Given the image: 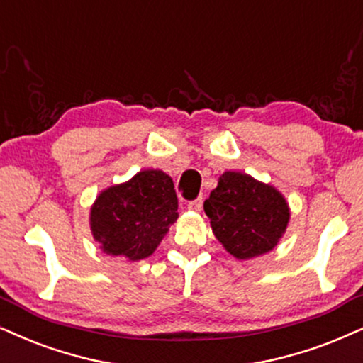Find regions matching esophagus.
<instances>
[{"mask_svg":"<svg viewBox=\"0 0 363 363\" xmlns=\"http://www.w3.org/2000/svg\"><path fill=\"white\" fill-rule=\"evenodd\" d=\"M201 206H203V199H201V196H199V199L191 200L190 203L186 205V208L191 210V211H200Z\"/></svg>","mask_w":363,"mask_h":363,"instance_id":"34e87169","label":"esophagus"}]
</instances>
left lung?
Segmentation results:
<instances>
[{
	"label": "left lung",
	"instance_id": "obj_1",
	"mask_svg": "<svg viewBox=\"0 0 363 363\" xmlns=\"http://www.w3.org/2000/svg\"><path fill=\"white\" fill-rule=\"evenodd\" d=\"M203 208L216 240L238 260L274 250L290 220L289 203L277 188L240 172L218 178Z\"/></svg>",
	"mask_w": 363,
	"mask_h": 363
}]
</instances>
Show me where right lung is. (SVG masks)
Returning a JSON list of instances; mask_svg holds the SVG:
<instances>
[{
  "label": "right lung",
  "mask_w": 363,
  "mask_h": 363,
  "mask_svg": "<svg viewBox=\"0 0 363 363\" xmlns=\"http://www.w3.org/2000/svg\"><path fill=\"white\" fill-rule=\"evenodd\" d=\"M173 180L162 170H143L96 196L89 213L93 238L101 250L131 262L157 250L178 218Z\"/></svg>",
  "instance_id": "add662e5"
}]
</instances>
